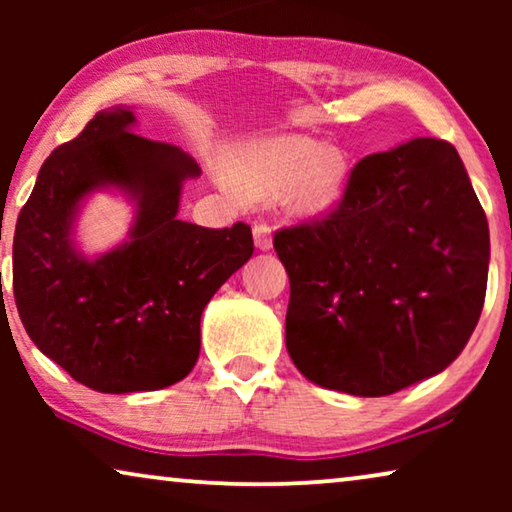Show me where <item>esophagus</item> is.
I'll list each match as a JSON object with an SVG mask.
<instances>
[{"instance_id":"1","label":"esophagus","mask_w":512,"mask_h":512,"mask_svg":"<svg viewBox=\"0 0 512 512\" xmlns=\"http://www.w3.org/2000/svg\"><path fill=\"white\" fill-rule=\"evenodd\" d=\"M254 242L261 251H268L272 247V228L265 221L254 223Z\"/></svg>"}]
</instances>
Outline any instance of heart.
Listing matches in <instances>:
<instances>
[{"label":"heart","mask_w":512,"mask_h":512,"mask_svg":"<svg viewBox=\"0 0 512 512\" xmlns=\"http://www.w3.org/2000/svg\"><path fill=\"white\" fill-rule=\"evenodd\" d=\"M251 193L279 195L296 186L293 207L303 214H324L345 188V160L324 144L305 137L265 139L244 153Z\"/></svg>","instance_id":"heart-1"}]
</instances>
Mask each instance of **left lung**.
Wrapping results in <instances>:
<instances>
[{"mask_svg":"<svg viewBox=\"0 0 512 512\" xmlns=\"http://www.w3.org/2000/svg\"><path fill=\"white\" fill-rule=\"evenodd\" d=\"M272 244L291 284L286 349L319 387L389 396L438 375L485 305L487 216L445 139L359 160L331 212Z\"/></svg>","mask_w":512,"mask_h":512,"instance_id":"8db88e82","label":"left lung"}]
</instances>
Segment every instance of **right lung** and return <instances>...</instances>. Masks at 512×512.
I'll return each mask as SVG.
<instances>
[{"label": "right lung", "mask_w": 512, "mask_h": 512, "mask_svg": "<svg viewBox=\"0 0 512 512\" xmlns=\"http://www.w3.org/2000/svg\"><path fill=\"white\" fill-rule=\"evenodd\" d=\"M130 107L97 111L41 165L13 235V298L34 345L102 394L184 380L200 354V317L254 254L247 223L202 228L177 219L198 163L139 137ZM116 185L138 202L131 240L88 262L71 242L80 200Z\"/></svg>", "instance_id": "right-lung-1"}]
</instances>
